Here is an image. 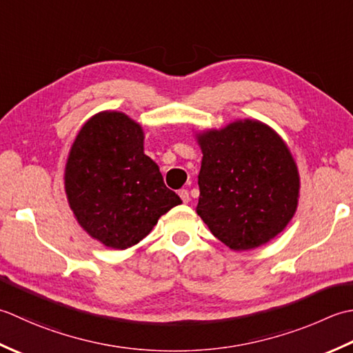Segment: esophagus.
I'll return each mask as SVG.
<instances>
[{
	"label": "esophagus",
	"mask_w": 353,
	"mask_h": 353,
	"mask_svg": "<svg viewBox=\"0 0 353 353\" xmlns=\"http://www.w3.org/2000/svg\"><path fill=\"white\" fill-rule=\"evenodd\" d=\"M178 195H179V198L183 199V203H189V201H190L189 190H187V189H181V190H179Z\"/></svg>",
	"instance_id": "esophagus-1"
}]
</instances>
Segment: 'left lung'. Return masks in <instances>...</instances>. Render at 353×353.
Segmentation results:
<instances>
[{"instance_id": "left-lung-1", "label": "left lung", "mask_w": 353, "mask_h": 353, "mask_svg": "<svg viewBox=\"0 0 353 353\" xmlns=\"http://www.w3.org/2000/svg\"><path fill=\"white\" fill-rule=\"evenodd\" d=\"M196 140L203 150L196 213L213 236L243 251L283 232L297 210L300 176L282 137L245 119Z\"/></svg>"}]
</instances>
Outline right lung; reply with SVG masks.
Listing matches in <instances>:
<instances>
[{"label":"right lung","instance_id":"obj_1","mask_svg":"<svg viewBox=\"0 0 353 353\" xmlns=\"http://www.w3.org/2000/svg\"><path fill=\"white\" fill-rule=\"evenodd\" d=\"M143 141L137 121L103 111L82 126L68 154L63 179L71 210L86 233L114 250L139 243L183 203L164 184Z\"/></svg>","mask_w":353,"mask_h":353}]
</instances>
